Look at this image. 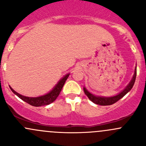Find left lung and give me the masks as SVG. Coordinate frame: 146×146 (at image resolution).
Returning <instances> with one entry per match:
<instances>
[{"label": "left lung", "instance_id": "left-lung-1", "mask_svg": "<svg viewBox=\"0 0 146 146\" xmlns=\"http://www.w3.org/2000/svg\"><path fill=\"white\" fill-rule=\"evenodd\" d=\"M136 67L135 68V72L134 75L133 76V78L131 80V82H129V85L126 86V88L123 90L122 92H121L119 95H116L114 97H110V98H104V97H98L95 96V95H92V94L90 93L88 90H86V88H84L83 90L85 92V95L88 96V98H89L90 100H91L92 102H94L95 104H99V105L102 106H106V105H111V104H114L115 102H117V101H119V100L121 99L123 96H124L126 94H127L129 91L131 90V88H133V85H134L135 80H136Z\"/></svg>", "mask_w": 146, "mask_h": 146}]
</instances>
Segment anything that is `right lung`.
<instances>
[{
	"instance_id": "1",
	"label": "right lung",
	"mask_w": 146,
	"mask_h": 146,
	"mask_svg": "<svg viewBox=\"0 0 146 146\" xmlns=\"http://www.w3.org/2000/svg\"><path fill=\"white\" fill-rule=\"evenodd\" d=\"M69 75H70L69 73L68 74L66 75L61 80H60V81L58 82V84H57L55 87H54V88L51 91V92H48L46 95H43V96L38 97V98H29V97L23 96V95H21L20 94L15 92V91L13 89H12L10 87V88L13 93L15 94L17 97H19V98H20V99L23 100V101L28 103V104H30V105L34 106V107H41V106L48 105V104H51L53 102L55 101L56 99L58 98L60 92H61V90H62L63 87H64L65 82H66V80H67V78H68Z\"/></svg>"
}]
</instances>
